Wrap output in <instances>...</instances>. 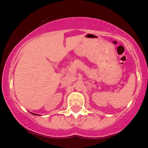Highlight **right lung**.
<instances>
[{
    "instance_id": "obj_1",
    "label": "right lung",
    "mask_w": 148,
    "mask_h": 148,
    "mask_svg": "<svg viewBox=\"0 0 148 148\" xmlns=\"http://www.w3.org/2000/svg\"><path fill=\"white\" fill-rule=\"evenodd\" d=\"M33 114H34V113H32ZM36 115H38V114H36Z\"/></svg>"
}]
</instances>
